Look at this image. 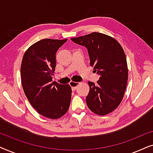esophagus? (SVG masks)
Instances as JSON below:
<instances>
[{
  "instance_id": "1",
  "label": "esophagus",
  "mask_w": 153,
  "mask_h": 153,
  "mask_svg": "<svg viewBox=\"0 0 153 153\" xmlns=\"http://www.w3.org/2000/svg\"><path fill=\"white\" fill-rule=\"evenodd\" d=\"M70 86L72 87V89L73 90V91H74V90H76L77 86L79 85V83L75 82V81H70Z\"/></svg>"
}]
</instances>
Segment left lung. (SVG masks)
Masks as SVG:
<instances>
[{
    "label": "left lung",
    "mask_w": 153,
    "mask_h": 153,
    "mask_svg": "<svg viewBox=\"0 0 153 153\" xmlns=\"http://www.w3.org/2000/svg\"><path fill=\"white\" fill-rule=\"evenodd\" d=\"M71 39L85 46L88 51L90 65L100 74L97 83L88 81L86 103L89 109L105 116L120 105L126 90L128 68L126 56L120 43L109 35L92 33Z\"/></svg>",
    "instance_id": "1"
}]
</instances>
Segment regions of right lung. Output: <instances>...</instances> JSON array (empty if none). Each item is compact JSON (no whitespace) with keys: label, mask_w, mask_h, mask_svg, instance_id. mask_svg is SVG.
I'll use <instances>...</instances> for the list:
<instances>
[{"label":"right lung","mask_w":153,"mask_h":153,"mask_svg":"<svg viewBox=\"0 0 153 153\" xmlns=\"http://www.w3.org/2000/svg\"><path fill=\"white\" fill-rule=\"evenodd\" d=\"M67 39L37 42L25 52L21 65L22 84L27 99L38 114L50 119L64 116L70 105V85L52 81L56 51Z\"/></svg>","instance_id":"1"}]
</instances>
